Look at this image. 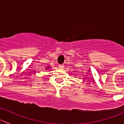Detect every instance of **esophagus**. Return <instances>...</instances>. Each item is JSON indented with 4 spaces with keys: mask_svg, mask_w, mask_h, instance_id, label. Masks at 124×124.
I'll use <instances>...</instances> for the list:
<instances>
[{
    "mask_svg": "<svg viewBox=\"0 0 124 124\" xmlns=\"http://www.w3.org/2000/svg\"><path fill=\"white\" fill-rule=\"evenodd\" d=\"M59 68L60 69H63V68H64V65H63V64L59 65Z\"/></svg>",
    "mask_w": 124,
    "mask_h": 124,
    "instance_id": "esophagus-1",
    "label": "esophagus"
}]
</instances>
